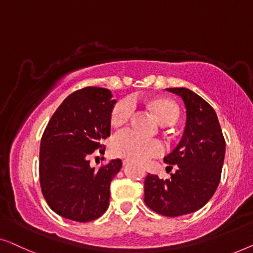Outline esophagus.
Returning a JSON list of instances; mask_svg holds the SVG:
<instances>
[{
	"label": "esophagus",
	"mask_w": 253,
	"mask_h": 253,
	"mask_svg": "<svg viewBox=\"0 0 253 253\" xmlns=\"http://www.w3.org/2000/svg\"><path fill=\"white\" fill-rule=\"evenodd\" d=\"M127 164H129V161H128V159H123V165L125 166Z\"/></svg>",
	"instance_id": "34e87169"
}]
</instances>
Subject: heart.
<instances>
[{"mask_svg": "<svg viewBox=\"0 0 253 253\" xmlns=\"http://www.w3.org/2000/svg\"><path fill=\"white\" fill-rule=\"evenodd\" d=\"M149 108L155 112L163 125H174L180 117V110L172 99L166 97L152 98L148 102ZM135 110L134 101L129 97L119 99L110 113V123L113 127H122L131 118ZM111 151L117 157L134 162H147L165 154V145L156 138H148L131 129L117 133L111 141Z\"/></svg>", "mask_w": 253, "mask_h": 253, "instance_id": "heart-1", "label": "heart"}]
</instances>
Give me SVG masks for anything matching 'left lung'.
I'll list each match as a JSON object with an SVG mask.
<instances>
[{"label": "left lung", "instance_id": "left-lung-1", "mask_svg": "<svg viewBox=\"0 0 253 253\" xmlns=\"http://www.w3.org/2000/svg\"><path fill=\"white\" fill-rule=\"evenodd\" d=\"M179 95L187 109V124L179 145L166 156L170 179L148 174L144 203L165 216H180L202 209L215 193L221 177L226 141L214 110L187 88H167Z\"/></svg>", "mask_w": 253, "mask_h": 253}]
</instances>
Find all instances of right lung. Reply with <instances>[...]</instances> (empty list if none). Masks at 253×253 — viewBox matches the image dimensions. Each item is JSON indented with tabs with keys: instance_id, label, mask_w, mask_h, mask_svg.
<instances>
[{
	"instance_id": "add662e5",
	"label": "right lung",
	"mask_w": 253,
	"mask_h": 253,
	"mask_svg": "<svg viewBox=\"0 0 253 253\" xmlns=\"http://www.w3.org/2000/svg\"><path fill=\"white\" fill-rule=\"evenodd\" d=\"M116 101L106 88L86 87L71 94L49 120L40 144L39 175L42 194L52 211L78 222L106 211L110 183L122 169L120 159L91 169L89 158L110 136V113Z\"/></svg>"
}]
</instances>
